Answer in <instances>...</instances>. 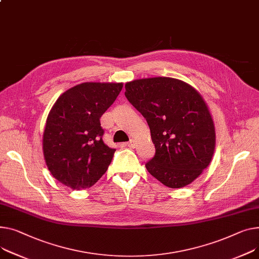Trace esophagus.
<instances>
[{
	"mask_svg": "<svg viewBox=\"0 0 259 259\" xmlns=\"http://www.w3.org/2000/svg\"><path fill=\"white\" fill-rule=\"evenodd\" d=\"M126 146H127V147H130V148H135V146H136V143H135V141L131 140L130 142H128V143L126 144Z\"/></svg>",
	"mask_w": 259,
	"mask_h": 259,
	"instance_id": "34e87169",
	"label": "esophagus"
}]
</instances>
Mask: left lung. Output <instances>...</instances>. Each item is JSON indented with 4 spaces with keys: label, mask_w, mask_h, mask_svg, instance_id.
<instances>
[{
    "label": "left lung",
    "mask_w": 259,
    "mask_h": 259,
    "mask_svg": "<svg viewBox=\"0 0 259 259\" xmlns=\"http://www.w3.org/2000/svg\"><path fill=\"white\" fill-rule=\"evenodd\" d=\"M125 96L146 118L155 145L149 173L170 188L191 184L215 148L214 124L200 93L179 79L154 77L125 84Z\"/></svg>",
    "instance_id": "obj_1"
}]
</instances>
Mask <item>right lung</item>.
Returning <instances> with one entry per match:
<instances>
[{
    "label": "right lung",
    "mask_w": 259,
    "mask_h": 259,
    "mask_svg": "<svg viewBox=\"0 0 259 259\" xmlns=\"http://www.w3.org/2000/svg\"><path fill=\"white\" fill-rule=\"evenodd\" d=\"M122 89L123 83L84 82L64 92L50 110L44 156L52 176L65 186L89 188L106 173L115 149L103 142L100 118Z\"/></svg>",
    "instance_id": "obj_1"
}]
</instances>
